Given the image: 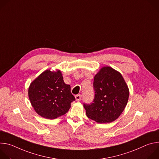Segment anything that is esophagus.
I'll return each instance as SVG.
<instances>
[{
	"label": "esophagus",
	"instance_id": "esophagus-1",
	"mask_svg": "<svg viewBox=\"0 0 159 159\" xmlns=\"http://www.w3.org/2000/svg\"><path fill=\"white\" fill-rule=\"evenodd\" d=\"M75 98L77 101H80L81 100V99H82V96L80 94H77V95H76L75 96Z\"/></svg>",
	"mask_w": 159,
	"mask_h": 159
}]
</instances>
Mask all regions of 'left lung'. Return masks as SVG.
Wrapping results in <instances>:
<instances>
[{
	"label": "left lung",
	"instance_id": "1",
	"mask_svg": "<svg viewBox=\"0 0 159 159\" xmlns=\"http://www.w3.org/2000/svg\"><path fill=\"white\" fill-rule=\"evenodd\" d=\"M93 87V102L84 103L87 116L99 123L116 120L129 98L128 86L121 74L111 67H103L94 77Z\"/></svg>",
	"mask_w": 159,
	"mask_h": 159
}]
</instances>
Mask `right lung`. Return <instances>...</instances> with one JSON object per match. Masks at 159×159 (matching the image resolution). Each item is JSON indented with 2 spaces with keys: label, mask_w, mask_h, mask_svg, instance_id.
Wrapping results in <instances>:
<instances>
[{
  "label": "right lung",
  "mask_w": 159,
  "mask_h": 159,
  "mask_svg": "<svg viewBox=\"0 0 159 159\" xmlns=\"http://www.w3.org/2000/svg\"><path fill=\"white\" fill-rule=\"evenodd\" d=\"M28 95L38 114L51 120L66 114L75 100L70 85L65 84L60 70L43 72L31 84Z\"/></svg>",
  "instance_id": "obj_1"
}]
</instances>
